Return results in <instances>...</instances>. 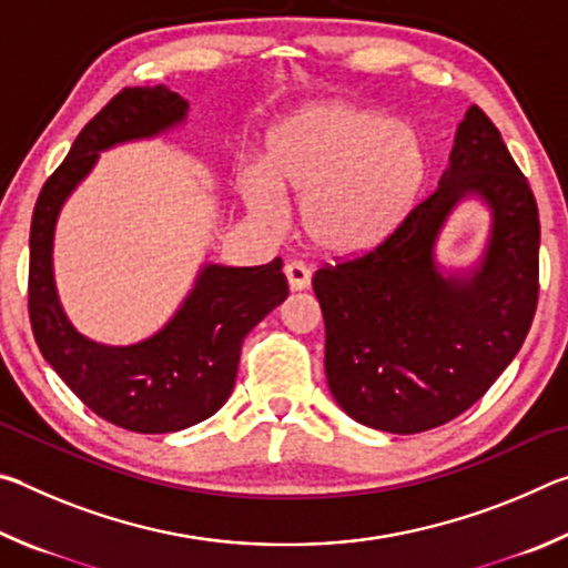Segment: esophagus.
Here are the masks:
<instances>
[{
	"label": "esophagus",
	"mask_w": 568,
	"mask_h": 568,
	"mask_svg": "<svg viewBox=\"0 0 568 568\" xmlns=\"http://www.w3.org/2000/svg\"><path fill=\"white\" fill-rule=\"evenodd\" d=\"M285 277L291 291H305L311 285V267L305 263H287L285 265Z\"/></svg>",
	"instance_id": "obj_1"
}]
</instances>
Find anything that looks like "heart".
<instances>
[{"label": "heart", "instance_id": "b5f03b06", "mask_svg": "<svg viewBox=\"0 0 568 568\" xmlns=\"http://www.w3.org/2000/svg\"><path fill=\"white\" fill-rule=\"evenodd\" d=\"M428 172L420 134L386 112L351 102L297 108L265 134L261 168L237 175L257 223L277 227V192L303 200L305 235L331 255L381 245L416 203Z\"/></svg>", "mask_w": 568, "mask_h": 568}]
</instances>
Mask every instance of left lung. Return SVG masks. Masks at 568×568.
Returning a JSON list of instances; mask_svg holds the SVG:
<instances>
[{"mask_svg":"<svg viewBox=\"0 0 568 568\" xmlns=\"http://www.w3.org/2000/svg\"><path fill=\"white\" fill-rule=\"evenodd\" d=\"M464 196L493 210V233L476 268L444 276L435 240ZM538 240L528 180L474 104L438 187L371 253L313 275L338 406L388 434H420L474 406L531 328Z\"/></svg>","mask_w":568,"mask_h":568,"instance_id":"obj_1","label":"left lung"}]
</instances>
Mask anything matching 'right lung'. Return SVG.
Here are the masks:
<instances>
[{
    "mask_svg": "<svg viewBox=\"0 0 568 568\" xmlns=\"http://www.w3.org/2000/svg\"><path fill=\"white\" fill-rule=\"evenodd\" d=\"M187 100L165 84L124 88L77 134L70 155L37 197L30 230V321L44 361L100 418L134 434H172L223 408L245 335L287 297L283 261L257 267L207 263L178 313L132 345H104L74 328L52 271L54 225L64 200L100 152L158 138L187 118Z\"/></svg>",
    "mask_w": 568,
    "mask_h": 568,
    "instance_id": "obj_1",
    "label": "right lung"
}]
</instances>
